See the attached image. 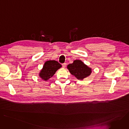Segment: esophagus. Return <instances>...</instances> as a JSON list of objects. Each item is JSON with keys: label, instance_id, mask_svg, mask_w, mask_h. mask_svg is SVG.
I'll list each match as a JSON object with an SVG mask.
<instances>
[{"label": "esophagus", "instance_id": "34e87169", "mask_svg": "<svg viewBox=\"0 0 129 129\" xmlns=\"http://www.w3.org/2000/svg\"><path fill=\"white\" fill-rule=\"evenodd\" d=\"M66 63H63V64H62V67H63V68H65V67H66Z\"/></svg>", "mask_w": 129, "mask_h": 129}]
</instances>
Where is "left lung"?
Here are the masks:
<instances>
[{"instance_id": "8db88e82", "label": "left lung", "mask_w": 129, "mask_h": 129, "mask_svg": "<svg viewBox=\"0 0 129 129\" xmlns=\"http://www.w3.org/2000/svg\"><path fill=\"white\" fill-rule=\"evenodd\" d=\"M67 68L72 76L80 80L89 77L92 72V69L80 60L73 61L72 64L67 65Z\"/></svg>"}]
</instances>
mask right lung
I'll return each mask as SVG.
<instances>
[{
	"mask_svg": "<svg viewBox=\"0 0 129 129\" xmlns=\"http://www.w3.org/2000/svg\"><path fill=\"white\" fill-rule=\"evenodd\" d=\"M61 67L62 65L56 61H47L44 63L42 69L40 70L39 76L42 80L46 81L51 78Z\"/></svg>",
	"mask_w": 129,
	"mask_h": 129,
	"instance_id": "right-lung-1",
	"label": "right lung"
}]
</instances>
